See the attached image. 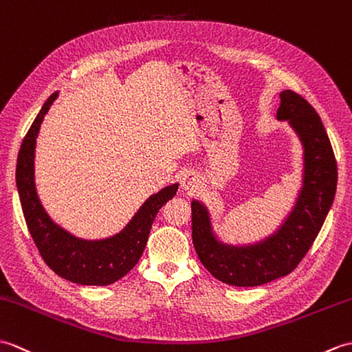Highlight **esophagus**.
<instances>
[{
    "instance_id": "esophagus-1",
    "label": "esophagus",
    "mask_w": 352,
    "mask_h": 352,
    "mask_svg": "<svg viewBox=\"0 0 352 352\" xmlns=\"http://www.w3.org/2000/svg\"><path fill=\"white\" fill-rule=\"evenodd\" d=\"M200 182H201L200 176L197 173H194V171H186V173L182 176L181 186L186 191H194L199 188Z\"/></svg>"
}]
</instances>
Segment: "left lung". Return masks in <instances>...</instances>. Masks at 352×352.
I'll list each match as a JSON object with an SVG mask.
<instances>
[{
  "label": "left lung",
  "mask_w": 352,
  "mask_h": 352,
  "mask_svg": "<svg viewBox=\"0 0 352 352\" xmlns=\"http://www.w3.org/2000/svg\"><path fill=\"white\" fill-rule=\"evenodd\" d=\"M278 120H289L304 144V186L285 224L267 241L250 247L217 242L206 208L194 200L192 244L210 274L230 286L252 287L291 274L307 254L333 205L338 164L321 117L292 90L280 93Z\"/></svg>",
  "instance_id": "8db88e82"
}]
</instances>
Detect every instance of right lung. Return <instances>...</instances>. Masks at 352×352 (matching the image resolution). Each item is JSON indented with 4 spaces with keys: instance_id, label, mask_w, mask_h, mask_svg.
Returning <instances> with one entry per match:
<instances>
[{
    "instance_id": "right-lung-1",
    "label": "right lung",
    "mask_w": 352,
    "mask_h": 352,
    "mask_svg": "<svg viewBox=\"0 0 352 352\" xmlns=\"http://www.w3.org/2000/svg\"><path fill=\"white\" fill-rule=\"evenodd\" d=\"M57 93L43 104L18 153L16 185L23 217L38 253L46 265L66 280L80 285H111L126 276L142 257L158 210L175 197L177 184L149 197L123 232L102 241H84L54 224L46 215L34 188V144L38 128Z\"/></svg>"
}]
</instances>
